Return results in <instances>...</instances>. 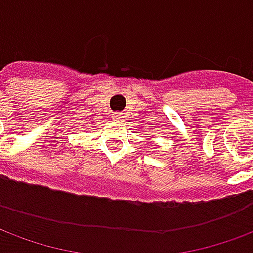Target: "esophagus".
<instances>
[{
  "mask_svg": "<svg viewBox=\"0 0 253 253\" xmlns=\"http://www.w3.org/2000/svg\"><path fill=\"white\" fill-rule=\"evenodd\" d=\"M115 117H117L118 121H121V119H122V114H121V112H117V114H115Z\"/></svg>",
  "mask_w": 253,
  "mask_h": 253,
  "instance_id": "esophagus-1",
  "label": "esophagus"
}]
</instances>
